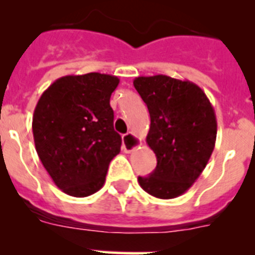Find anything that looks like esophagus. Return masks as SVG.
I'll list each match as a JSON object with an SVG mask.
<instances>
[{"instance_id": "34e87169", "label": "esophagus", "mask_w": 255, "mask_h": 255, "mask_svg": "<svg viewBox=\"0 0 255 255\" xmlns=\"http://www.w3.org/2000/svg\"><path fill=\"white\" fill-rule=\"evenodd\" d=\"M140 144H141L140 139H139L135 134H132V132H128V134H125L123 136L124 152H126V153L132 152V150L136 149V148H138Z\"/></svg>"}]
</instances>
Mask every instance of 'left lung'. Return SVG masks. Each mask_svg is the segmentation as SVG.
Here are the masks:
<instances>
[{"mask_svg": "<svg viewBox=\"0 0 255 255\" xmlns=\"http://www.w3.org/2000/svg\"><path fill=\"white\" fill-rule=\"evenodd\" d=\"M134 87L150 116L147 143L157 167L139 185L159 199L184 194L197 181L215 149L217 120L208 97L194 83L167 75L138 76Z\"/></svg>", "mask_w": 255, "mask_h": 255, "instance_id": "1", "label": "left lung"}]
</instances>
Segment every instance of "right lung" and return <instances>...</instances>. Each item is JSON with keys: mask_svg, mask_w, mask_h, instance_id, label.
Wrapping results in <instances>:
<instances>
[{"mask_svg": "<svg viewBox=\"0 0 255 255\" xmlns=\"http://www.w3.org/2000/svg\"><path fill=\"white\" fill-rule=\"evenodd\" d=\"M117 76L67 75L40 96L33 115L35 149L58 189L84 198L100 190L108 164L120 153L110 98Z\"/></svg>", "mask_w": 255, "mask_h": 255, "instance_id": "1", "label": "right lung"}]
</instances>
